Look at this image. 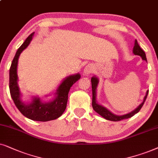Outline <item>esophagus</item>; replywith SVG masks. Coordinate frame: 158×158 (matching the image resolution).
Masks as SVG:
<instances>
[{
    "instance_id": "1",
    "label": "esophagus",
    "mask_w": 158,
    "mask_h": 158,
    "mask_svg": "<svg viewBox=\"0 0 158 158\" xmlns=\"http://www.w3.org/2000/svg\"><path fill=\"white\" fill-rule=\"evenodd\" d=\"M92 71H93V68H92V66H90V65H88L84 69V73H85V75H89V73H91Z\"/></svg>"
}]
</instances>
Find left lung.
Here are the masks:
<instances>
[{
	"instance_id": "left-lung-1",
	"label": "left lung",
	"mask_w": 158,
	"mask_h": 158,
	"mask_svg": "<svg viewBox=\"0 0 158 158\" xmlns=\"http://www.w3.org/2000/svg\"><path fill=\"white\" fill-rule=\"evenodd\" d=\"M133 53L136 56H140L141 58H142V60H146L147 61V58H146V54L144 52L142 48H140V46L139 45V44L136 41V40H135V43H134V46L133 48ZM91 82H92V108H93L94 110L98 113L99 115H100L101 116L103 117L106 120H109V121H119L121 120H123V119H127V118H129L137 113L140 110V109L142 108V107L144 105L145 100H146L147 97H148V90L146 92V95L144 96V100H143L142 102L141 103L139 106L136 109H134L133 111L130 112L127 114H124V115H115L114 113H113L111 111H110L108 109H107L106 108H105L104 106H101V105L98 104V102H97V87H98V84H99V79L98 77H92L91 78Z\"/></svg>"
}]
</instances>
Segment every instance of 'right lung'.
<instances>
[{"instance_id": "right-lung-1", "label": "right lung", "mask_w": 158, "mask_h": 158, "mask_svg": "<svg viewBox=\"0 0 158 158\" xmlns=\"http://www.w3.org/2000/svg\"><path fill=\"white\" fill-rule=\"evenodd\" d=\"M31 33L17 50L9 70V89L10 96L19 110L28 118L36 121H48L59 118L66 108L68 94L71 87L80 79L81 75L76 73L65 78L58 86L54 94V98L49 102H43L38 97H32L31 102L22 100V92L18 85L17 66L20 54L28 47L33 38Z\"/></svg>"}]
</instances>
